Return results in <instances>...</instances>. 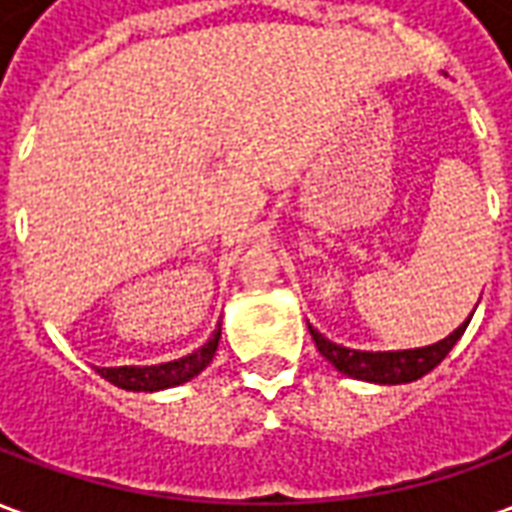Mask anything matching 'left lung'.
<instances>
[{"mask_svg": "<svg viewBox=\"0 0 512 512\" xmlns=\"http://www.w3.org/2000/svg\"><path fill=\"white\" fill-rule=\"evenodd\" d=\"M477 310V307H474ZM474 315V312H472ZM472 315L455 329L447 334L444 340L433 345H422V348H406V351H356V348H345V345L332 343L329 337H323L318 329H312L310 334L321 356L334 367L340 370L343 376L359 378V381H370V384H411L425 373H430L433 367L439 365L444 356L450 354L452 345L461 340V334L466 332V326L472 321Z\"/></svg>", "mask_w": 512, "mask_h": 512, "instance_id": "8db88e82", "label": "left lung"}]
</instances>
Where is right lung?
Listing matches in <instances>:
<instances>
[{
	"label": "right lung",
	"instance_id": "1",
	"mask_svg": "<svg viewBox=\"0 0 512 512\" xmlns=\"http://www.w3.org/2000/svg\"><path fill=\"white\" fill-rule=\"evenodd\" d=\"M219 337H222V323H216L213 334L200 348H194L191 354L180 356V359H169V362H158V365L98 367V373L109 384L128 389V392H158V389L180 386L194 376H200L202 370L211 365L213 354L219 348Z\"/></svg>",
	"mask_w": 512,
	"mask_h": 512
}]
</instances>
